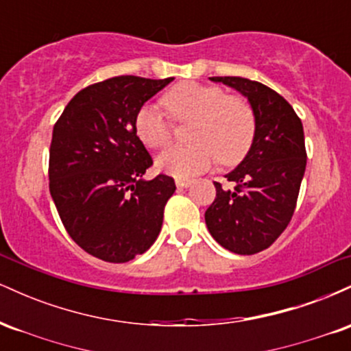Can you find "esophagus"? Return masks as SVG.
<instances>
[{"instance_id": "obj_1", "label": "esophagus", "mask_w": 351, "mask_h": 351, "mask_svg": "<svg viewBox=\"0 0 351 351\" xmlns=\"http://www.w3.org/2000/svg\"><path fill=\"white\" fill-rule=\"evenodd\" d=\"M176 183V186L178 188H188V186H191V183L193 181L191 180H183V178H178L175 181Z\"/></svg>"}]
</instances>
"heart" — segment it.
Instances as JSON below:
<instances>
[{
	"instance_id": "b5f03b06",
	"label": "heart",
	"mask_w": 351,
	"mask_h": 351,
	"mask_svg": "<svg viewBox=\"0 0 351 351\" xmlns=\"http://www.w3.org/2000/svg\"><path fill=\"white\" fill-rule=\"evenodd\" d=\"M162 106L176 123L191 122L186 136L191 143L167 148L156 167L176 178H191L217 160L231 167L244 158L256 135V114L244 97L223 87L181 82L162 95ZM155 106L135 114V134L148 148H162L171 140V122Z\"/></svg>"
}]
</instances>
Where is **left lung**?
Returning <instances> with one entry per match:
<instances>
[{
	"label": "left lung",
	"mask_w": 351,
	"mask_h": 351,
	"mask_svg": "<svg viewBox=\"0 0 351 351\" xmlns=\"http://www.w3.org/2000/svg\"><path fill=\"white\" fill-rule=\"evenodd\" d=\"M209 79L239 90L256 114L251 150L226 175L232 188L215 183L216 198L204 215L224 249L251 256L272 245L295 211L307 165L304 127L291 104L271 87L244 77Z\"/></svg>",
	"instance_id": "obj_1"
}]
</instances>
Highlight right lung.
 <instances>
[{"instance_id": "add662e5", "label": "right lung", "mask_w": 351, "mask_h": 351, "mask_svg": "<svg viewBox=\"0 0 351 351\" xmlns=\"http://www.w3.org/2000/svg\"><path fill=\"white\" fill-rule=\"evenodd\" d=\"M173 77L119 75L79 90L60 114L49 148V191L69 236L106 263H128L160 234L171 176L142 180L153 165L135 114Z\"/></svg>"}]
</instances>
